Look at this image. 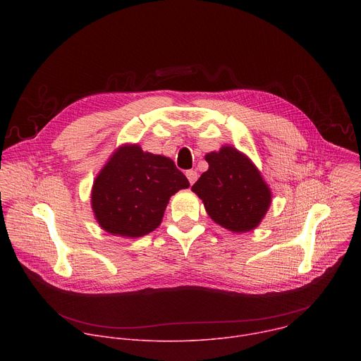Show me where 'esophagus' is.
<instances>
[{
	"label": "esophagus",
	"instance_id": "esophagus-1",
	"mask_svg": "<svg viewBox=\"0 0 361 361\" xmlns=\"http://www.w3.org/2000/svg\"><path fill=\"white\" fill-rule=\"evenodd\" d=\"M185 176H187V178H188L190 184H194V183L197 181V178H198V174H197V171H194V170H188V171H185Z\"/></svg>",
	"mask_w": 361,
	"mask_h": 361
}]
</instances>
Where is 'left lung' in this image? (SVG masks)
<instances>
[{"label":"left lung","mask_w":361,"mask_h":361,"mask_svg":"<svg viewBox=\"0 0 361 361\" xmlns=\"http://www.w3.org/2000/svg\"><path fill=\"white\" fill-rule=\"evenodd\" d=\"M209 170L191 190L210 219L233 233L259 227L271 204V190L250 157L233 145L205 154Z\"/></svg>","instance_id":"obj_1"}]
</instances>
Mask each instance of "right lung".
<instances>
[{
    "mask_svg": "<svg viewBox=\"0 0 361 361\" xmlns=\"http://www.w3.org/2000/svg\"><path fill=\"white\" fill-rule=\"evenodd\" d=\"M188 187L171 159L142 151L138 144H123L92 183L91 209L104 231L137 238L156 230L170 197Z\"/></svg>",
    "mask_w": 361,
    "mask_h": 361,
    "instance_id": "1",
    "label": "right lung"
}]
</instances>
